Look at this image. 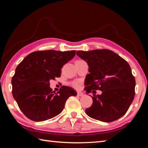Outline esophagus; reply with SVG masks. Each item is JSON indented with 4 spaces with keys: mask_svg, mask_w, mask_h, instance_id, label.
I'll list each match as a JSON object with an SVG mask.
<instances>
[{
    "mask_svg": "<svg viewBox=\"0 0 148 148\" xmlns=\"http://www.w3.org/2000/svg\"><path fill=\"white\" fill-rule=\"evenodd\" d=\"M77 96L81 97V96H83V95H84V93H83V92H82V91H77Z\"/></svg>",
    "mask_w": 148,
    "mask_h": 148,
    "instance_id": "obj_1",
    "label": "esophagus"
}]
</instances>
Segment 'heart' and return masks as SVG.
Returning a JSON list of instances; mask_svg holds the SVG:
<instances>
[{"instance_id":"obj_1","label":"heart","mask_w":148,"mask_h":148,"mask_svg":"<svg viewBox=\"0 0 148 148\" xmlns=\"http://www.w3.org/2000/svg\"><path fill=\"white\" fill-rule=\"evenodd\" d=\"M71 86L76 89H78L80 87V84L78 82H74L71 84Z\"/></svg>"}]
</instances>
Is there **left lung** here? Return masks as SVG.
<instances>
[{"label":"left lung","instance_id":"1","mask_svg":"<svg viewBox=\"0 0 148 148\" xmlns=\"http://www.w3.org/2000/svg\"><path fill=\"white\" fill-rule=\"evenodd\" d=\"M77 56L89 66L85 79L87 93L101 90L92 97V104L86 110L87 116L103 122L119 119L126 113L135 95L134 77L130 65L119 55L108 49L78 51Z\"/></svg>","mask_w":148,"mask_h":148}]
</instances>
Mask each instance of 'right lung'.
Instances as JSON below:
<instances>
[{
	"label": "right lung",
	"instance_id": "right-lung-1",
	"mask_svg": "<svg viewBox=\"0 0 148 148\" xmlns=\"http://www.w3.org/2000/svg\"><path fill=\"white\" fill-rule=\"evenodd\" d=\"M76 51H34L18 64L12 79V95L21 112L29 119L42 121L62 111L65 102L77 92L62 86L56 93L49 87L50 79L61 76L62 66L73 58Z\"/></svg>",
	"mask_w": 148,
	"mask_h": 148
}]
</instances>
